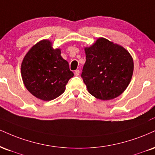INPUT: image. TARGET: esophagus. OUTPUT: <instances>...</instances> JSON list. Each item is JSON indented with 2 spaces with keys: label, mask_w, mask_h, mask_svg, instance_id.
Listing matches in <instances>:
<instances>
[{
  "label": "esophagus",
  "mask_w": 155,
  "mask_h": 155,
  "mask_svg": "<svg viewBox=\"0 0 155 155\" xmlns=\"http://www.w3.org/2000/svg\"><path fill=\"white\" fill-rule=\"evenodd\" d=\"M80 74V71L79 70H76L75 72H74V75L75 76H79Z\"/></svg>",
  "instance_id": "1"
}]
</instances>
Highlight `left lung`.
Listing matches in <instances>:
<instances>
[{"instance_id": "1", "label": "left lung", "mask_w": 155, "mask_h": 155, "mask_svg": "<svg viewBox=\"0 0 155 155\" xmlns=\"http://www.w3.org/2000/svg\"><path fill=\"white\" fill-rule=\"evenodd\" d=\"M86 62L81 74L89 94L102 100L120 96L131 82L133 58L120 45L103 37L85 47Z\"/></svg>"}]
</instances>
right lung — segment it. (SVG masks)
<instances>
[{"label": "right lung", "mask_w": 155, "mask_h": 155, "mask_svg": "<svg viewBox=\"0 0 155 155\" xmlns=\"http://www.w3.org/2000/svg\"><path fill=\"white\" fill-rule=\"evenodd\" d=\"M60 48L42 40L27 52L22 61L21 74L27 89L35 97L50 101L64 92L68 80L74 76L68 61L61 55Z\"/></svg>", "instance_id": "1"}]
</instances>
